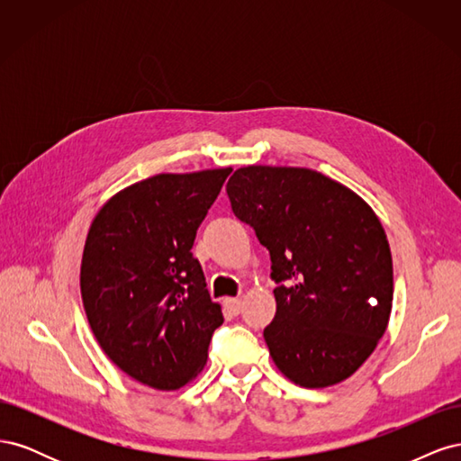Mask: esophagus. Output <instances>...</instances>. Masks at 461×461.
Instances as JSON below:
<instances>
[{
	"label": "esophagus",
	"instance_id": "esophagus-1",
	"mask_svg": "<svg viewBox=\"0 0 461 461\" xmlns=\"http://www.w3.org/2000/svg\"><path fill=\"white\" fill-rule=\"evenodd\" d=\"M225 305L230 310V313L239 315L240 310H242V300H240V298H227V300H225Z\"/></svg>",
	"mask_w": 461,
	"mask_h": 461
}]
</instances>
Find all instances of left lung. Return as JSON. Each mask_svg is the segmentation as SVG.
Here are the masks:
<instances>
[{
	"label": "left lung",
	"instance_id": "obj_1",
	"mask_svg": "<svg viewBox=\"0 0 461 461\" xmlns=\"http://www.w3.org/2000/svg\"><path fill=\"white\" fill-rule=\"evenodd\" d=\"M227 194L271 256L276 313L263 337L275 366L305 388L348 379L373 354L393 308L379 217L350 188L300 167H242Z\"/></svg>",
	"mask_w": 461,
	"mask_h": 461
}]
</instances>
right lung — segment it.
<instances>
[{"instance_id":"obj_1","label":"right lung","mask_w":461,"mask_h":461,"mask_svg":"<svg viewBox=\"0 0 461 461\" xmlns=\"http://www.w3.org/2000/svg\"><path fill=\"white\" fill-rule=\"evenodd\" d=\"M230 171L149 176L92 221L82 303L102 350L138 383L176 390L205 366L222 313L190 249Z\"/></svg>"}]
</instances>
